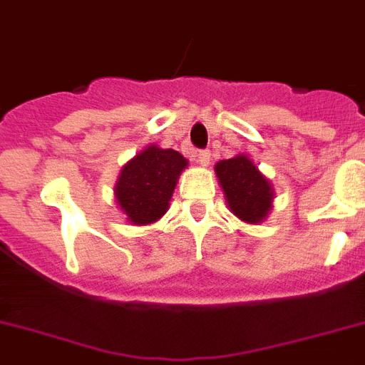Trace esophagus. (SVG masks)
Here are the masks:
<instances>
[{"label": "esophagus", "instance_id": "34e87169", "mask_svg": "<svg viewBox=\"0 0 365 365\" xmlns=\"http://www.w3.org/2000/svg\"><path fill=\"white\" fill-rule=\"evenodd\" d=\"M195 160H196V163L200 165V167H207L209 160H211V152L209 150L195 152Z\"/></svg>", "mask_w": 365, "mask_h": 365}]
</instances>
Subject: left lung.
<instances>
[{"label":"left lung","instance_id":"1","mask_svg":"<svg viewBox=\"0 0 365 365\" xmlns=\"http://www.w3.org/2000/svg\"><path fill=\"white\" fill-rule=\"evenodd\" d=\"M215 173L231 213L248 224H259L268 217L274 189L264 174L248 156L239 154L215 165Z\"/></svg>","mask_w":365,"mask_h":365}]
</instances>
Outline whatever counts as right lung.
Segmentation results:
<instances>
[{
    "label": "right lung",
    "mask_w": 365,
    "mask_h": 365,
    "mask_svg": "<svg viewBox=\"0 0 365 365\" xmlns=\"http://www.w3.org/2000/svg\"><path fill=\"white\" fill-rule=\"evenodd\" d=\"M187 160L173 148L150 145L123 167L115 183V198L135 226L152 224L169 209L170 196Z\"/></svg>",
    "instance_id": "right-lung-1"
}]
</instances>
